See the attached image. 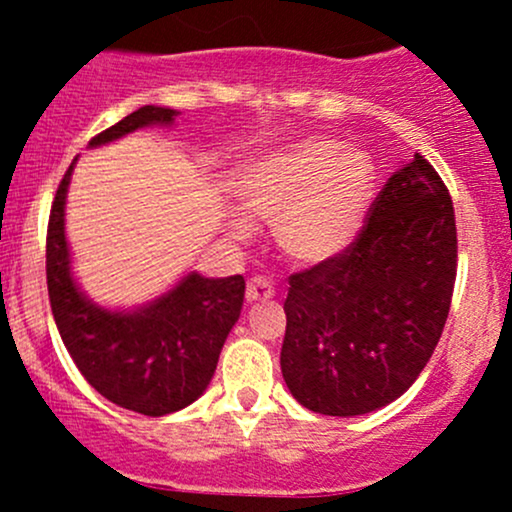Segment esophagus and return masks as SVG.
<instances>
[{
    "label": "esophagus",
    "mask_w": 512,
    "mask_h": 512,
    "mask_svg": "<svg viewBox=\"0 0 512 512\" xmlns=\"http://www.w3.org/2000/svg\"><path fill=\"white\" fill-rule=\"evenodd\" d=\"M245 298H248V303L269 301V298H274V286L269 284L267 279H262V276H255V279L248 281V289H245Z\"/></svg>",
    "instance_id": "1"
}]
</instances>
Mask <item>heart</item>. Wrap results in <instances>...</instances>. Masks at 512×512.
Wrapping results in <instances>:
<instances>
[{
  "instance_id": "obj_1",
  "label": "heart",
  "mask_w": 512,
  "mask_h": 512,
  "mask_svg": "<svg viewBox=\"0 0 512 512\" xmlns=\"http://www.w3.org/2000/svg\"><path fill=\"white\" fill-rule=\"evenodd\" d=\"M375 192V166L366 151L310 137L252 158L233 180L240 214L272 223L274 240L291 262L322 267L351 250ZM228 233L250 238L233 219Z\"/></svg>"
}]
</instances>
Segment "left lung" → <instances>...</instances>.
Here are the masks:
<instances>
[{
  "label": "left lung",
  "instance_id": "8db88e82",
  "mask_svg": "<svg viewBox=\"0 0 512 512\" xmlns=\"http://www.w3.org/2000/svg\"><path fill=\"white\" fill-rule=\"evenodd\" d=\"M457 274L455 209L414 154L346 255L291 274L281 373L305 409L361 416L414 385L438 346Z\"/></svg>",
  "mask_w": 512,
  "mask_h": 512
}]
</instances>
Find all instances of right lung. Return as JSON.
Masks as SVG:
<instances>
[{
	"label": "right lung",
	"instance_id": "obj_1",
	"mask_svg": "<svg viewBox=\"0 0 512 512\" xmlns=\"http://www.w3.org/2000/svg\"><path fill=\"white\" fill-rule=\"evenodd\" d=\"M175 110L144 105L88 142L98 149L144 127H170ZM76 163V158H74ZM74 163L57 187L48 223V293L55 325L76 368L105 399L144 416L185 409L214 378L228 332L245 298L240 274L211 279L185 274L173 289L132 310L103 308L72 272L64 207Z\"/></svg>",
	"mask_w": 512,
	"mask_h": 512
}]
</instances>
